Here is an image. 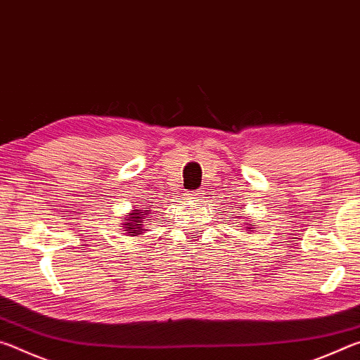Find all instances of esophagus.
Wrapping results in <instances>:
<instances>
[{"instance_id":"obj_1","label":"esophagus","mask_w":360,"mask_h":360,"mask_svg":"<svg viewBox=\"0 0 360 360\" xmlns=\"http://www.w3.org/2000/svg\"><path fill=\"white\" fill-rule=\"evenodd\" d=\"M205 195H206V192L203 191V188H197V191L188 192L187 197L191 198V200H195V202H200V200L205 198Z\"/></svg>"}]
</instances>
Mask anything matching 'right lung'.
Masks as SVG:
<instances>
[{
  "label": "right lung",
  "mask_w": 360,
  "mask_h": 360,
  "mask_svg": "<svg viewBox=\"0 0 360 360\" xmlns=\"http://www.w3.org/2000/svg\"><path fill=\"white\" fill-rule=\"evenodd\" d=\"M144 212L145 214L141 215V212ZM148 214V210L146 211H141V210H133V212L130 214V219H129V224H124V225H127V230H129V233H133V235H139V233H143L144 231V229H143V224L139 222V221H143L144 219V216Z\"/></svg>",
  "instance_id": "right-lung-1"
}]
</instances>
